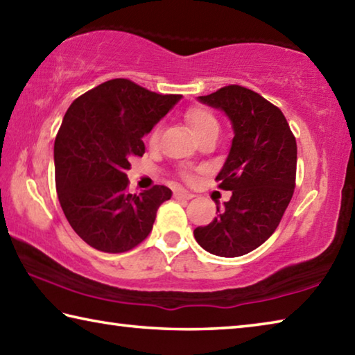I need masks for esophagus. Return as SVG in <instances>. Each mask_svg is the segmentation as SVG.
<instances>
[{
  "instance_id": "esophagus-1",
  "label": "esophagus",
  "mask_w": 355,
  "mask_h": 355,
  "mask_svg": "<svg viewBox=\"0 0 355 355\" xmlns=\"http://www.w3.org/2000/svg\"><path fill=\"white\" fill-rule=\"evenodd\" d=\"M192 197H194V194L189 191H175L173 192V198L177 200H191Z\"/></svg>"
}]
</instances>
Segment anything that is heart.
I'll list each match as a JSON object with an SVG mask.
<instances>
[{
    "label": "heart",
    "instance_id": "b5f03b06",
    "mask_svg": "<svg viewBox=\"0 0 355 355\" xmlns=\"http://www.w3.org/2000/svg\"><path fill=\"white\" fill-rule=\"evenodd\" d=\"M184 121L197 139L206 132L217 130L218 128L214 114H212L209 110H206L205 107L189 108V110L184 113ZM158 138H159V128H155V130L150 133V144H157Z\"/></svg>",
    "mask_w": 355,
    "mask_h": 355
}]
</instances>
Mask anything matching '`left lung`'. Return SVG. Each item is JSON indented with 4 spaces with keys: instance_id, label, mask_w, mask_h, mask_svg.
Instances as JSON below:
<instances>
[{
    "instance_id": "left-lung-1",
    "label": "left lung",
    "mask_w": 355,
    "mask_h": 355,
    "mask_svg": "<svg viewBox=\"0 0 355 355\" xmlns=\"http://www.w3.org/2000/svg\"><path fill=\"white\" fill-rule=\"evenodd\" d=\"M202 104L222 110L233 125L230 153L216 180L233 191L218 216L194 230L200 247L211 254L237 257L266 242L278 228L292 200L296 177V139L278 107L241 85H228Z\"/></svg>"
}]
</instances>
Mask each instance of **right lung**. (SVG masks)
<instances>
[{
    "label": "right lung",
    "instance_id": "1",
    "mask_svg": "<svg viewBox=\"0 0 355 355\" xmlns=\"http://www.w3.org/2000/svg\"><path fill=\"white\" fill-rule=\"evenodd\" d=\"M182 99L128 79L101 83L69 105L54 143L55 188L73 230L104 253H124L152 231L166 186L130 194L127 171L143 157V137Z\"/></svg>",
    "mask_w": 355,
    "mask_h": 355
}]
</instances>
